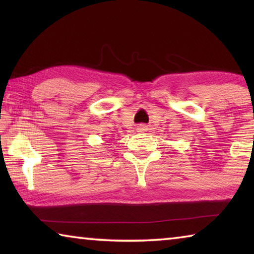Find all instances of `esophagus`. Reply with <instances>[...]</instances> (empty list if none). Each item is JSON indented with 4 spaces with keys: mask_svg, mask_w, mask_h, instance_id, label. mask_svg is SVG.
<instances>
[{
    "mask_svg": "<svg viewBox=\"0 0 254 254\" xmlns=\"http://www.w3.org/2000/svg\"><path fill=\"white\" fill-rule=\"evenodd\" d=\"M137 130H139V131H144L145 130V126H143V124H139V126H137Z\"/></svg>",
    "mask_w": 254,
    "mask_h": 254,
    "instance_id": "esophagus-1",
    "label": "esophagus"
}]
</instances>
